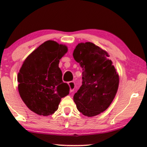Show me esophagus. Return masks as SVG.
<instances>
[{"label": "esophagus", "mask_w": 147, "mask_h": 147, "mask_svg": "<svg viewBox=\"0 0 147 147\" xmlns=\"http://www.w3.org/2000/svg\"><path fill=\"white\" fill-rule=\"evenodd\" d=\"M68 84H69V88H70V91L71 92H73L76 88L75 82H74V81H71V82H68Z\"/></svg>", "instance_id": "1"}]
</instances>
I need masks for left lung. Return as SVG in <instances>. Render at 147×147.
Here are the masks:
<instances>
[{
	"instance_id": "8db88e82",
	"label": "left lung",
	"mask_w": 147,
	"mask_h": 147,
	"mask_svg": "<svg viewBox=\"0 0 147 147\" xmlns=\"http://www.w3.org/2000/svg\"><path fill=\"white\" fill-rule=\"evenodd\" d=\"M73 56L82 68V84L74 96L78 110L88 117L100 114L114 99L118 74L108 53L94 43L78 44Z\"/></svg>"
}]
</instances>
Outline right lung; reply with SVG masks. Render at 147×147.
Wrapping results in <instances>:
<instances>
[{"mask_svg":"<svg viewBox=\"0 0 147 147\" xmlns=\"http://www.w3.org/2000/svg\"><path fill=\"white\" fill-rule=\"evenodd\" d=\"M67 47L53 40L42 43L26 58L18 74V91L31 111L40 115L53 114L69 86L62 79L58 67Z\"/></svg>","mask_w":147,"mask_h":147,"instance_id":"obj_1","label":"right lung"}]
</instances>
